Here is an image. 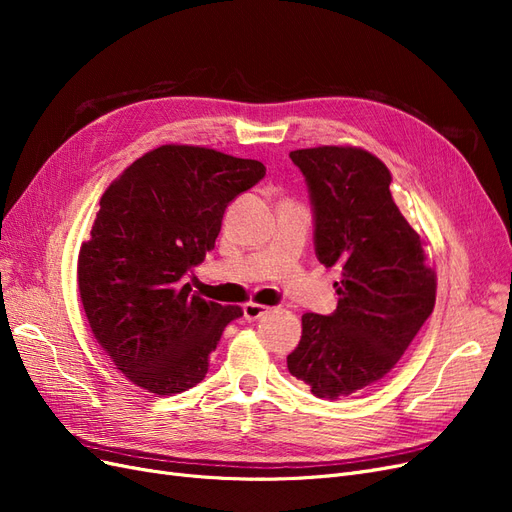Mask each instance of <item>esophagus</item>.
<instances>
[{
    "mask_svg": "<svg viewBox=\"0 0 512 512\" xmlns=\"http://www.w3.org/2000/svg\"><path fill=\"white\" fill-rule=\"evenodd\" d=\"M267 309L269 307H265V305H258V303H245L243 305V318L245 320H258L260 316H265L267 314Z\"/></svg>",
    "mask_w": 512,
    "mask_h": 512,
    "instance_id": "1",
    "label": "esophagus"
}]
</instances>
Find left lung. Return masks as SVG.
Here are the masks:
<instances>
[{"instance_id": "obj_1", "label": "left lung", "mask_w": 512, "mask_h": 512, "mask_svg": "<svg viewBox=\"0 0 512 512\" xmlns=\"http://www.w3.org/2000/svg\"><path fill=\"white\" fill-rule=\"evenodd\" d=\"M314 213V250L342 267L337 309L303 314L288 371L322 399H342L384 378L436 303L423 241L391 196V173L352 147L290 151Z\"/></svg>"}]
</instances>
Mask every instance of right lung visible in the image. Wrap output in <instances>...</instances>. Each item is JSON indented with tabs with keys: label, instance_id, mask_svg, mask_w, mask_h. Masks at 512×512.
I'll list each match as a JSON object with an SVG mask.
<instances>
[{
	"label": "right lung",
	"instance_id": "right-lung-1",
	"mask_svg": "<svg viewBox=\"0 0 512 512\" xmlns=\"http://www.w3.org/2000/svg\"><path fill=\"white\" fill-rule=\"evenodd\" d=\"M265 173L258 160L162 145L104 192L79 254V292L98 344L130 382L175 395L207 376L241 307L200 299L185 277L215 247L226 207Z\"/></svg>",
	"mask_w": 512,
	"mask_h": 512
}]
</instances>
